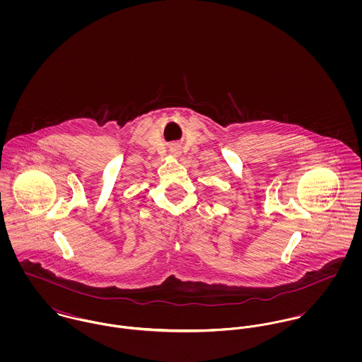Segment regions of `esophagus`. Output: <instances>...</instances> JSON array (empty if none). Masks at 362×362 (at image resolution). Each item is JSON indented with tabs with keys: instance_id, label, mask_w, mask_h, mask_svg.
I'll return each instance as SVG.
<instances>
[{
	"instance_id": "1",
	"label": "esophagus",
	"mask_w": 362,
	"mask_h": 362,
	"mask_svg": "<svg viewBox=\"0 0 362 362\" xmlns=\"http://www.w3.org/2000/svg\"><path fill=\"white\" fill-rule=\"evenodd\" d=\"M168 152H170V156H173V157H180V156H181V146L177 145V144H174V145L170 146Z\"/></svg>"
}]
</instances>
